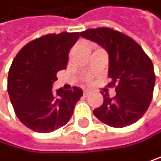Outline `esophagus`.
<instances>
[{
  "instance_id": "1",
  "label": "esophagus",
  "mask_w": 161,
  "mask_h": 161,
  "mask_svg": "<svg viewBox=\"0 0 161 161\" xmlns=\"http://www.w3.org/2000/svg\"><path fill=\"white\" fill-rule=\"evenodd\" d=\"M91 91L90 90H84V96L85 97H88V96H90L91 95Z\"/></svg>"
}]
</instances>
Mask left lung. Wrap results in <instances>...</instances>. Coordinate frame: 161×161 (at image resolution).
<instances>
[{"instance_id": "8db88e82", "label": "left lung", "mask_w": 161, "mask_h": 161, "mask_svg": "<svg viewBox=\"0 0 161 161\" xmlns=\"http://www.w3.org/2000/svg\"><path fill=\"white\" fill-rule=\"evenodd\" d=\"M82 37L99 44L108 53L109 87L116 95L102 93L103 103L94 109L95 116L111 127L122 128L135 123L149 108L155 75L151 58L132 38L108 27L88 29Z\"/></svg>"}]
</instances>
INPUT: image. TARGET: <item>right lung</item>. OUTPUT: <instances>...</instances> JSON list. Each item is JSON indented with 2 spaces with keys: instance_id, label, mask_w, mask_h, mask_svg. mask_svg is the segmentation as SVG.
Masks as SVG:
<instances>
[{
  "instance_id": "add662e5",
  "label": "right lung",
  "mask_w": 161,
  "mask_h": 161,
  "mask_svg": "<svg viewBox=\"0 0 161 161\" xmlns=\"http://www.w3.org/2000/svg\"><path fill=\"white\" fill-rule=\"evenodd\" d=\"M79 32L48 34L21 49L8 71V93L17 118L35 132L50 133L70 120L81 89H58L53 84L59 70L66 69L68 52Z\"/></svg>"
}]
</instances>
